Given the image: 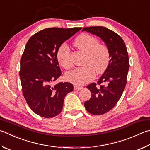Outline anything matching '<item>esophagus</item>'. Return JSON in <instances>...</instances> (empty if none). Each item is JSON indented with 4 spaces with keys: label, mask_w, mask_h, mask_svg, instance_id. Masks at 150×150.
<instances>
[{
    "label": "esophagus",
    "mask_w": 150,
    "mask_h": 150,
    "mask_svg": "<svg viewBox=\"0 0 150 150\" xmlns=\"http://www.w3.org/2000/svg\"><path fill=\"white\" fill-rule=\"evenodd\" d=\"M83 88V87L81 86H79V85H75L74 86V89L77 90V91H80V90H81Z\"/></svg>",
    "instance_id": "esophagus-1"
}]
</instances>
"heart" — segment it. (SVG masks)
<instances>
[{"mask_svg":"<svg viewBox=\"0 0 150 150\" xmlns=\"http://www.w3.org/2000/svg\"><path fill=\"white\" fill-rule=\"evenodd\" d=\"M73 45L86 54L84 66L75 68L66 74V79L75 84H83L94 78L95 73L100 75L105 71L110 63V52L108 47L98 42L96 37L86 33L80 35L73 42ZM71 53L66 45H62L57 52V59L65 69L72 66Z\"/></svg>","mask_w":150,"mask_h":150,"instance_id":"heart-1","label":"heart"}]
</instances>
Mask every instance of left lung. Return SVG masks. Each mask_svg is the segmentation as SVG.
Instances as JSON below:
<instances>
[{
	"label": "left lung",
	"instance_id": "obj_1",
	"mask_svg": "<svg viewBox=\"0 0 150 150\" xmlns=\"http://www.w3.org/2000/svg\"><path fill=\"white\" fill-rule=\"evenodd\" d=\"M99 37L110 50V60L107 69L98 81L86 86L91 98L84 103L88 113L102 115L111 110L122 96L127 84L129 59L122 38L111 30L102 26L87 27L82 30Z\"/></svg>",
	"mask_w": 150,
	"mask_h": 150
}]
</instances>
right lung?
<instances>
[{"label": "right lung", "mask_w": 150, "mask_h": 150, "mask_svg": "<svg viewBox=\"0 0 150 150\" xmlns=\"http://www.w3.org/2000/svg\"><path fill=\"white\" fill-rule=\"evenodd\" d=\"M81 28H47L33 35L27 42L20 60V77L23 96L38 115L51 118L58 115L66 94L73 85L52 82L62 75L57 52L62 44Z\"/></svg>", "instance_id": "1"}]
</instances>
